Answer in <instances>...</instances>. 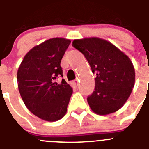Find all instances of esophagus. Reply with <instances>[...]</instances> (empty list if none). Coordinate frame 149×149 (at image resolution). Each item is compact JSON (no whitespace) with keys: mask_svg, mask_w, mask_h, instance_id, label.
Wrapping results in <instances>:
<instances>
[{"mask_svg":"<svg viewBox=\"0 0 149 149\" xmlns=\"http://www.w3.org/2000/svg\"><path fill=\"white\" fill-rule=\"evenodd\" d=\"M73 83H74L75 85H76V86L79 85V79H76V80H74V81H73Z\"/></svg>","mask_w":149,"mask_h":149,"instance_id":"1","label":"esophagus"}]
</instances>
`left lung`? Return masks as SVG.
Wrapping results in <instances>:
<instances>
[{
    "label": "left lung",
    "instance_id": "obj_1",
    "mask_svg": "<svg viewBox=\"0 0 149 149\" xmlns=\"http://www.w3.org/2000/svg\"><path fill=\"white\" fill-rule=\"evenodd\" d=\"M75 48L82 53L96 73L95 90L87 102L95 113H112L123 106L135 81L133 64L127 56L112 43L98 37L75 40Z\"/></svg>",
    "mask_w": 149,
    "mask_h": 149
}]
</instances>
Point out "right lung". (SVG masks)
Returning a JSON list of instances; mask_svg holds the SVG:
<instances>
[{
    "label": "right lung",
    "mask_w": 149,
    "mask_h": 149,
    "mask_svg": "<svg viewBox=\"0 0 149 149\" xmlns=\"http://www.w3.org/2000/svg\"><path fill=\"white\" fill-rule=\"evenodd\" d=\"M56 37L43 42L26 54L17 70L19 92L31 112L46 121H56L66 114L73 90L63 77L60 63L70 44Z\"/></svg>",
    "instance_id": "obj_1"
}]
</instances>
